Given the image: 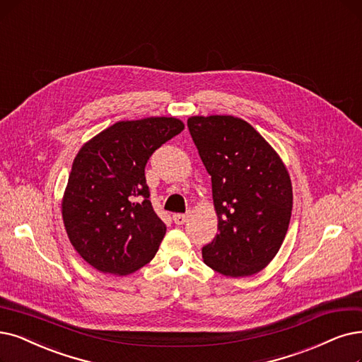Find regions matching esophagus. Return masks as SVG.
Returning <instances> with one entry per match:
<instances>
[{"label": "esophagus", "mask_w": 362, "mask_h": 362, "mask_svg": "<svg viewBox=\"0 0 362 362\" xmlns=\"http://www.w3.org/2000/svg\"><path fill=\"white\" fill-rule=\"evenodd\" d=\"M172 218H173V223L181 226V224H184L187 221V218H189V215H185V214H173Z\"/></svg>", "instance_id": "1"}]
</instances>
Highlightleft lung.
<instances>
[{
  "instance_id": "1",
  "label": "left lung",
  "mask_w": 362,
  "mask_h": 362,
  "mask_svg": "<svg viewBox=\"0 0 362 362\" xmlns=\"http://www.w3.org/2000/svg\"><path fill=\"white\" fill-rule=\"evenodd\" d=\"M187 126L211 175L218 216V233L202 257L224 276H251L285 239L293 211L290 173L270 144L239 117L194 115Z\"/></svg>"
}]
</instances>
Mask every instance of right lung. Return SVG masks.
Segmentation results:
<instances>
[{
	"label": "right lung",
	"mask_w": 362,
	"mask_h": 362,
	"mask_svg": "<svg viewBox=\"0 0 362 362\" xmlns=\"http://www.w3.org/2000/svg\"><path fill=\"white\" fill-rule=\"evenodd\" d=\"M182 129L175 117L117 122L77 153L62 218L72 247L96 270L124 276L154 258L166 226L148 199L146 165Z\"/></svg>",
	"instance_id": "right-lung-1"
}]
</instances>
